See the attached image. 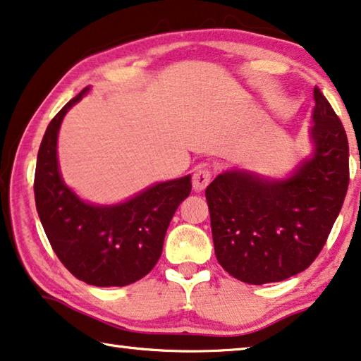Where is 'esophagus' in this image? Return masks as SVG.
Masks as SVG:
<instances>
[{
  "mask_svg": "<svg viewBox=\"0 0 361 361\" xmlns=\"http://www.w3.org/2000/svg\"><path fill=\"white\" fill-rule=\"evenodd\" d=\"M212 181V171L209 169H199L192 175V188L196 191H202Z\"/></svg>",
  "mask_w": 361,
  "mask_h": 361,
  "instance_id": "1",
  "label": "esophagus"
}]
</instances>
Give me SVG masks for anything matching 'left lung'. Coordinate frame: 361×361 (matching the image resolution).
<instances>
[{
  "mask_svg": "<svg viewBox=\"0 0 361 361\" xmlns=\"http://www.w3.org/2000/svg\"><path fill=\"white\" fill-rule=\"evenodd\" d=\"M313 96L314 152L290 178L225 171L205 190L216 260L243 283H278L307 270L344 204L350 180L344 125L322 90L314 87Z\"/></svg>",
  "mask_w": 361,
  "mask_h": 361,
  "instance_id": "1",
  "label": "left lung"
}]
</instances>
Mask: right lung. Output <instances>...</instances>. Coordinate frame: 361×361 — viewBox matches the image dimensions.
Returning a JSON list of instances; mask_svg holds the SVG:
<instances>
[{
	"label": "right lung",
	"mask_w": 361,
	"mask_h": 361,
	"mask_svg": "<svg viewBox=\"0 0 361 361\" xmlns=\"http://www.w3.org/2000/svg\"><path fill=\"white\" fill-rule=\"evenodd\" d=\"M87 91L56 114L43 136L33 181L37 210L51 247L73 276L99 288L127 286L156 267L171 216L191 192V176L159 183L111 207L80 201L61 180L57 131Z\"/></svg>",
	"instance_id": "add662e5"
}]
</instances>
